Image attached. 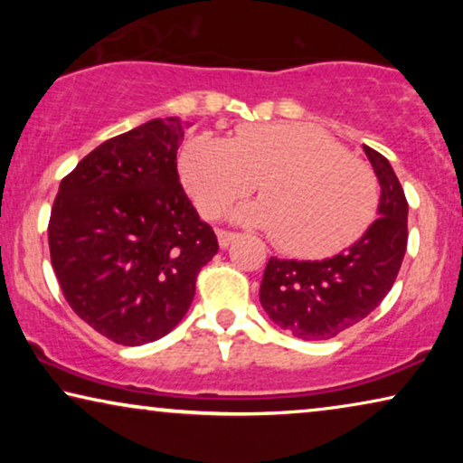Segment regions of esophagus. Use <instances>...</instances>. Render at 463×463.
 Returning <instances> with one entry per match:
<instances>
[{"mask_svg":"<svg viewBox=\"0 0 463 463\" xmlns=\"http://www.w3.org/2000/svg\"><path fill=\"white\" fill-rule=\"evenodd\" d=\"M217 238H219V246H221V249H227V246H230L232 242H236L238 233H236V232L219 230V232H217Z\"/></svg>","mask_w":463,"mask_h":463,"instance_id":"34e87169","label":"esophagus"}]
</instances>
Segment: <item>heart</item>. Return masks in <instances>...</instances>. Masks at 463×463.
Returning a JSON list of instances; mask_svg holds the SVG:
<instances>
[{
  "label": "heart",
  "mask_w": 463,
  "mask_h": 463,
  "mask_svg": "<svg viewBox=\"0 0 463 463\" xmlns=\"http://www.w3.org/2000/svg\"><path fill=\"white\" fill-rule=\"evenodd\" d=\"M179 173L206 219L223 217L259 181L263 200L238 217L271 232L293 257H328L354 244L377 206L371 168L303 122L240 126L227 138L194 132L179 149Z\"/></svg>",
  "instance_id": "1"
}]
</instances>
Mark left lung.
<instances>
[{"label":"left lung","instance_id":"obj_1","mask_svg":"<svg viewBox=\"0 0 463 463\" xmlns=\"http://www.w3.org/2000/svg\"><path fill=\"white\" fill-rule=\"evenodd\" d=\"M382 198L379 214L350 249L322 261L271 257L259 301L271 320L299 339L320 341L364 320L390 293L407 252L409 204L390 162L364 147Z\"/></svg>","mask_w":463,"mask_h":463}]
</instances>
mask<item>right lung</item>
I'll use <instances>...</instances> for the list:
<instances>
[{"instance_id":"add662e5","label":"right lung","mask_w":463,"mask_h":463,"mask_svg":"<svg viewBox=\"0 0 463 463\" xmlns=\"http://www.w3.org/2000/svg\"><path fill=\"white\" fill-rule=\"evenodd\" d=\"M185 124L151 119L92 149L61 181L50 259L75 314L119 345H143L187 314L217 255L176 173Z\"/></svg>"}]
</instances>
